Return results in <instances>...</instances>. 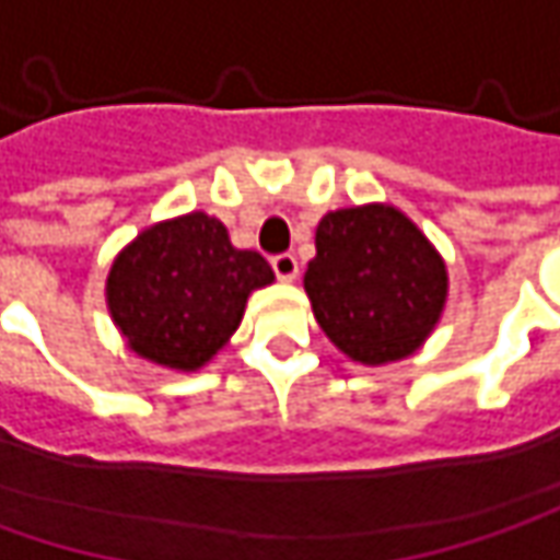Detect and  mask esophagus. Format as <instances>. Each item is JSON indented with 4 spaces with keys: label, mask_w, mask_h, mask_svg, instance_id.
I'll return each mask as SVG.
<instances>
[{
    "label": "esophagus",
    "mask_w": 560,
    "mask_h": 560,
    "mask_svg": "<svg viewBox=\"0 0 560 560\" xmlns=\"http://www.w3.org/2000/svg\"><path fill=\"white\" fill-rule=\"evenodd\" d=\"M270 267H273V273H277L280 280H295V277H299V261H295L293 252L273 255V258H270Z\"/></svg>",
    "instance_id": "esophagus-1"
}]
</instances>
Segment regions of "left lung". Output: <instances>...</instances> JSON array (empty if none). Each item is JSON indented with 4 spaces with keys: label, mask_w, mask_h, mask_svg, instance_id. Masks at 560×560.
I'll return each instance as SVG.
<instances>
[{
    "label": "left lung",
    "mask_w": 560,
    "mask_h": 560,
    "mask_svg": "<svg viewBox=\"0 0 560 560\" xmlns=\"http://www.w3.org/2000/svg\"><path fill=\"white\" fill-rule=\"evenodd\" d=\"M305 270L315 318L337 350L381 365L422 347L441 318L447 270L400 210H334L318 223Z\"/></svg>",
    "instance_id": "8db88e82"
}]
</instances>
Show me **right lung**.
Instances as JSON below:
<instances>
[{"label": "right lung", "instance_id": "add662e5", "mask_svg": "<svg viewBox=\"0 0 560 560\" xmlns=\"http://www.w3.org/2000/svg\"><path fill=\"white\" fill-rule=\"evenodd\" d=\"M273 270L258 252H238L208 213L156 223L113 261L106 299L128 347L166 369L191 372L242 322L245 299Z\"/></svg>", "mask_w": 560, "mask_h": 560}]
</instances>
